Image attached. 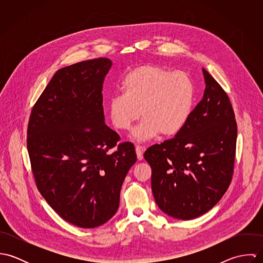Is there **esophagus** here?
<instances>
[{
	"mask_svg": "<svg viewBox=\"0 0 263 263\" xmlns=\"http://www.w3.org/2000/svg\"><path fill=\"white\" fill-rule=\"evenodd\" d=\"M136 153H137V157L139 161H142L144 159V148L141 146H137L136 147Z\"/></svg>",
	"mask_w": 263,
	"mask_h": 263,
	"instance_id": "1",
	"label": "esophagus"
}]
</instances>
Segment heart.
Here are the masks:
<instances>
[{
  "mask_svg": "<svg viewBox=\"0 0 263 263\" xmlns=\"http://www.w3.org/2000/svg\"><path fill=\"white\" fill-rule=\"evenodd\" d=\"M121 89L122 95L109 101V118L116 129L127 130L141 114L144 119L133 130L136 141H149L159 134L174 137L187 123L194 86L186 73L147 64L124 76Z\"/></svg>",
  "mask_w": 263,
  "mask_h": 263,
  "instance_id": "heart-1",
  "label": "heart"
}]
</instances>
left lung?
Masks as SVG:
<instances>
[{
	"label": "left lung",
	"instance_id": "8db88e82",
	"mask_svg": "<svg viewBox=\"0 0 263 263\" xmlns=\"http://www.w3.org/2000/svg\"><path fill=\"white\" fill-rule=\"evenodd\" d=\"M203 97L173 139L154 145L144 158L152 168V191L162 212L179 220L213 209L229 187L237 123L228 95L204 69Z\"/></svg>",
	"mask_w": 263,
	"mask_h": 263
}]
</instances>
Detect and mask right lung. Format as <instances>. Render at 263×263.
<instances>
[{"instance_id":"right-lung-1","label":"right lung","mask_w":263,"mask_h":263,"mask_svg":"<svg viewBox=\"0 0 263 263\" xmlns=\"http://www.w3.org/2000/svg\"><path fill=\"white\" fill-rule=\"evenodd\" d=\"M111 66L100 58L59 70L28 122L27 149L38 190L57 214L80 228L112 218L122 182L137 161L134 145H117L119 136L105 124L102 87Z\"/></svg>"}]
</instances>
